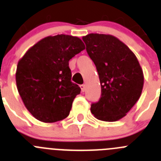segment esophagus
Wrapping results in <instances>:
<instances>
[{"mask_svg":"<svg viewBox=\"0 0 161 161\" xmlns=\"http://www.w3.org/2000/svg\"><path fill=\"white\" fill-rule=\"evenodd\" d=\"M80 87H81V90H82V92H84V91H86V85H85V84H82V85H81Z\"/></svg>","mask_w":161,"mask_h":161,"instance_id":"obj_1","label":"esophagus"}]
</instances>
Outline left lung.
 I'll use <instances>...</instances> for the list:
<instances>
[{"instance_id": "8db88e82", "label": "left lung", "mask_w": 161, "mask_h": 161, "mask_svg": "<svg viewBox=\"0 0 161 161\" xmlns=\"http://www.w3.org/2000/svg\"><path fill=\"white\" fill-rule=\"evenodd\" d=\"M82 40L101 84V97L91 104V113L106 122L121 119L138 101L144 86L138 59L128 46L111 34H90Z\"/></svg>"}]
</instances>
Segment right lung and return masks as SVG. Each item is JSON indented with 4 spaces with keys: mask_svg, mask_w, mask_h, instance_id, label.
I'll list each match as a JSON object with an SVG mask.
<instances>
[{
    "mask_svg": "<svg viewBox=\"0 0 161 161\" xmlns=\"http://www.w3.org/2000/svg\"><path fill=\"white\" fill-rule=\"evenodd\" d=\"M85 49L78 37L48 36L30 47L18 61L16 83L26 109L44 123L69 115L81 89L73 83L69 61Z\"/></svg>",
    "mask_w": 161,
    "mask_h": 161,
    "instance_id": "1",
    "label": "right lung"
}]
</instances>
